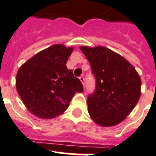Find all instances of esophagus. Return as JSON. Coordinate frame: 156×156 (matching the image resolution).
I'll list each match as a JSON object with an SVG mask.
<instances>
[{"label": "esophagus", "mask_w": 156, "mask_h": 156, "mask_svg": "<svg viewBox=\"0 0 156 156\" xmlns=\"http://www.w3.org/2000/svg\"><path fill=\"white\" fill-rule=\"evenodd\" d=\"M79 79H80V81L81 82H82V85H83V86H84V84H85V78H84V77H83V76H80V77H79Z\"/></svg>", "instance_id": "esophagus-1"}]
</instances>
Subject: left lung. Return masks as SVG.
Returning a JSON list of instances; mask_svg holds the SVG:
<instances>
[{"instance_id":"left-lung-1","label":"left lung","mask_w":156,"mask_h":156,"mask_svg":"<svg viewBox=\"0 0 156 156\" xmlns=\"http://www.w3.org/2000/svg\"><path fill=\"white\" fill-rule=\"evenodd\" d=\"M96 79L95 90L87 98L91 119L102 126L123 121L141 95V78L131 63L103 46L80 47Z\"/></svg>"}]
</instances>
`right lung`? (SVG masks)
I'll use <instances>...</instances> for the list:
<instances>
[{
	"instance_id": "add662e5",
	"label": "right lung",
	"mask_w": 156,
	"mask_h": 156,
	"mask_svg": "<svg viewBox=\"0 0 156 156\" xmlns=\"http://www.w3.org/2000/svg\"><path fill=\"white\" fill-rule=\"evenodd\" d=\"M73 47L57 44L35 54L20 67L16 88L29 111L41 119H53L68 108L74 94L83 91L66 62Z\"/></svg>"
}]
</instances>
